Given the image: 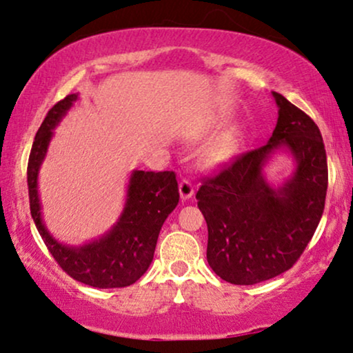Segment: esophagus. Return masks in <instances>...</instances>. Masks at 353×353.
<instances>
[{"label": "esophagus", "mask_w": 353, "mask_h": 353, "mask_svg": "<svg viewBox=\"0 0 353 353\" xmlns=\"http://www.w3.org/2000/svg\"><path fill=\"white\" fill-rule=\"evenodd\" d=\"M180 196H181V199L183 201H186V199H190V198H193V194H194V186H193V183H191L190 180H181L180 181Z\"/></svg>", "instance_id": "1"}]
</instances>
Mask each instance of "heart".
Instances as JSON below:
<instances>
[{"label":"heart","mask_w":353,"mask_h":353,"mask_svg":"<svg viewBox=\"0 0 353 353\" xmlns=\"http://www.w3.org/2000/svg\"><path fill=\"white\" fill-rule=\"evenodd\" d=\"M238 145H240V136L238 132H230L209 149V157L212 162H227L235 157Z\"/></svg>","instance_id":"heart-1"}]
</instances>
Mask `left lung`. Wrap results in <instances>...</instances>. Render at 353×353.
I'll use <instances>...</instances> for the list:
<instances>
[{"instance_id": "1", "label": "left lung", "mask_w": 353, "mask_h": 353, "mask_svg": "<svg viewBox=\"0 0 353 353\" xmlns=\"http://www.w3.org/2000/svg\"><path fill=\"white\" fill-rule=\"evenodd\" d=\"M272 95L279 118L268 144L204 178L196 193L208 223L209 266L235 285L269 281L294 266L316 232L326 201L327 159L319 128L283 95ZM277 148L288 150L297 168L272 188L262 167Z\"/></svg>"}]
</instances>
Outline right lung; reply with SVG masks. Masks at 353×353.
Instances as JSON below:
<instances>
[{
  "label": "right lung",
  "mask_w": 353,
  "mask_h": 353,
  "mask_svg": "<svg viewBox=\"0 0 353 353\" xmlns=\"http://www.w3.org/2000/svg\"><path fill=\"white\" fill-rule=\"evenodd\" d=\"M76 100L77 94H71L53 105L37 131L27 165L30 214L48 251L68 276L97 288L128 287L148 271L160 228L180 201L176 175L175 172L134 170L128 185L125 209L112 230L82 246H68L54 240L42 221L37 178L54 126Z\"/></svg>",
  "instance_id": "add662e5"
}]
</instances>
